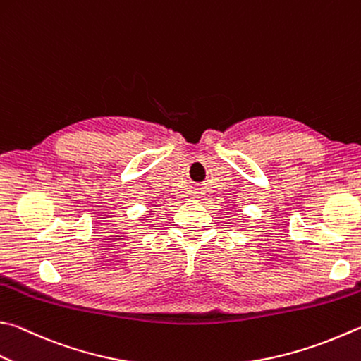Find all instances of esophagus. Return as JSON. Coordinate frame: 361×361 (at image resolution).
I'll list each match as a JSON object with an SVG mask.
<instances>
[{
    "label": "esophagus",
    "mask_w": 361,
    "mask_h": 361,
    "mask_svg": "<svg viewBox=\"0 0 361 361\" xmlns=\"http://www.w3.org/2000/svg\"><path fill=\"white\" fill-rule=\"evenodd\" d=\"M200 194H202V192H200V189H195V191L192 192L194 197H200Z\"/></svg>",
    "instance_id": "esophagus-1"
}]
</instances>
